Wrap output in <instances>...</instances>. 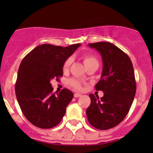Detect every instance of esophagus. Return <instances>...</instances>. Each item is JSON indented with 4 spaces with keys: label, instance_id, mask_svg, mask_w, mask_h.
<instances>
[{
    "label": "esophagus",
    "instance_id": "esophagus-1",
    "mask_svg": "<svg viewBox=\"0 0 153 153\" xmlns=\"http://www.w3.org/2000/svg\"><path fill=\"white\" fill-rule=\"evenodd\" d=\"M81 94H79V93H74V97H76V98H77V97H81Z\"/></svg>",
    "mask_w": 153,
    "mask_h": 153
}]
</instances>
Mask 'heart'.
<instances>
[{
  "mask_svg": "<svg viewBox=\"0 0 153 153\" xmlns=\"http://www.w3.org/2000/svg\"><path fill=\"white\" fill-rule=\"evenodd\" d=\"M83 63H84L85 66H87V65L90 64V63H98V60H97V58L96 56H93L91 54H83ZM72 57H69L67 58V60H65V62L63 63V69L64 71L67 70L70 67V64L72 63ZM69 84H70V86H72L73 88L75 89L76 90H82L83 88V85H82V83H81L79 79H69L68 81Z\"/></svg>",
  "mask_w": 153,
  "mask_h": 153,
  "instance_id": "b5f03b06",
  "label": "heart"
}]
</instances>
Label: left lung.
<instances>
[{
  "label": "left lung",
  "mask_w": 153,
  "mask_h": 153,
  "mask_svg": "<svg viewBox=\"0 0 153 153\" xmlns=\"http://www.w3.org/2000/svg\"><path fill=\"white\" fill-rule=\"evenodd\" d=\"M89 46L102 56V76L95 88L104 94L100 99L90 94L86 117L93 127L106 130L119 125L129 113L136 90L134 70L129 56L114 44L98 42Z\"/></svg>",
  "instance_id": "left-lung-1"
}]
</instances>
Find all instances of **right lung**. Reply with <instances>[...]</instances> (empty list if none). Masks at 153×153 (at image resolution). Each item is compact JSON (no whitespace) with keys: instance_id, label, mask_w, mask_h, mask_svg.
<instances>
[{"instance_id":"right-lung-1","label":"right lung","mask_w":153,"mask_h":153,"mask_svg":"<svg viewBox=\"0 0 153 153\" xmlns=\"http://www.w3.org/2000/svg\"><path fill=\"white\" fill-rule=\"evenodd\" d=\"M79 46L42 44L21 61L15 84L16 97L24 117L35 126L51 129L63 119L74 93L63 89L55 95L51 81L60 80L63 63Z\"/></svg>"}]
</instances>
